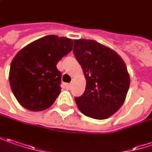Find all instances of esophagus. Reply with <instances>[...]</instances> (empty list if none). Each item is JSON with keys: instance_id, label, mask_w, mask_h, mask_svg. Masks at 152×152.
I'll list each match as a JSON object with an SVG mask.
<instances>
[{"instance_id": "obj_1", "label": "esophagus", "mask_w": 152, "mask_h": 152, "mask_svg": "<svg viewBox=\"0 0 152 152\" xmlns=\"http://www.w3.org/2000/svg\"><path fill=\"white\" fill-rule=\"evenodd\" d=\"M66 87L67 88V89H71L72 85H71V84H66Z\"/></svg>"}]
</instances>
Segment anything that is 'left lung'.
<instances>
[{"instance_id": "8db88e82", "label": "left lung", "mask_w": 152, "mask_h": 152, "mask_svg": "<svg viewBox=\"0 0 152 152\" xmlns=\"http://www.w3.org/2000/svg\"><path fill=\"white\" fill-rule=\"evenodd\" d=\"M72 52L86 79L83 95L74 97L88 117L103 120L117 111L130 86L126 66L115 51L94 40H73Z\"/></svg>"}]
</instances>
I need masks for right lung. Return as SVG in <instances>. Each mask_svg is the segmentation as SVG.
<instances>
[{"mask_svg": "<svg viewBox=\"0 0 152 152\" xmlns=\"http://www.w3.org/2000/svg\"><path fill=\"white\" fill-rule=\"evenodd\" d=\"M72 47V40L50 35L31 42L12 61L9 82L18 102L27 110L50 108L61 92L59 61Z\"/></svg>", "mask_w": 152, "mask_h": 152, "instance_id": "right-lung-1", "label": "right lung"}]
</instances>
